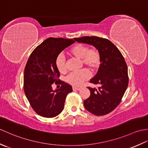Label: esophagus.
<instances>
[{"label": "esophagus", "mask_w": 148, "mask_h": 148, "mask_svg": "<svg viewBox=\"0 0 148 148\" xmlns=\"http://www.w3.org/2000/svg\"><path fill=\"white\" fill-rule=\"evenodd\" d=\"M81 88H77V87H72V90H73L74 91V90H79Z\"/></svg>", "instance_id": "obj_1"}]
</instances>
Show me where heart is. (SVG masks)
Returning a JSON list of instances; mask_svg holds the SVG:
<instances>
[{
  "instance_id": "1",
  "label": "heart",
  "mask_w": 148,
  "mask_h": 148,
  "mask_svg": "<svg viewBox=\"0 0 148 148\" xmlns=\"http://www.w3.org/2000/svg\"><path fill=\"white\" fill-rule=\"evenodd\" d=\"M69 53L71 56L81 60L82 64L86 66L91 71H95L100 64V55L99 50L95 48H88V47L77 44L70 49ZM56 65L60 72L66 71L65 60L62 55H59L56 58ZM90 73L86 69L80 71L71 72L66 77V81L72 86H79L84 81L88 79Z\"/></svg>"
}]
</instances>
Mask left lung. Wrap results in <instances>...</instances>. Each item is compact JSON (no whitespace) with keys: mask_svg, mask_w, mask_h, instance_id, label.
I'll use <instances>...</instances> for the list:
<instances>
[{"mask_svg":"<svg viewBox=\"0 0 148 148\" xmlns=\"http://www.w3.org/2000/svg\"><path fill=\"white\" fill-rule=\"evenodd\" d=\"M74 40L93 46L99 50L100 55L98 72L90 81L100 86L98 89L88 87L90 95L84 101V108L97 116L108 114L120 103L128 86V68L123 56L108 39L97 36H84Z\"/></svg>","mask_w":148,"mask_h":148,"instance_id":"left-lung-1","label":"left lung"}]
</instances>
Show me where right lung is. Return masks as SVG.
Masks as SVG:
<instances>
[{
	"instance_id": "right-lung-1",
	"label": "right lung",
	"mask_w": 148,
	"mask_h": 148,
	"mask_svg": "<svg viewBox=\"0 0 148 148\" xmlns=\"http://www.w3.org/2000/svg\"><path fill=\"white\" fill-rule=\"evenodd\" d=\"M74 42V39L49 37L34 50L27 62L24 92L32 109L42 117L58 115L64 109L67 94L72 92V86L64 81H60V88L55 90L52 84L60 81L56 57Z\"/></svg>"
}]
</instances>
